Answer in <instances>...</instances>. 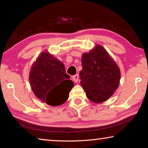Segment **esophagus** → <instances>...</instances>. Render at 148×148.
<instances>
[{
  "label": "esophagus",
  "mask_w": 148,
  "mask_h": 148,
  "mask_svg": "<svg viewBox=\"0 0 148 148\" xmlns=\"http://www.w3.org/2000/svg\"><path fill=\"white\" fill-rule=\"evenodd\" d=\"M72 77V79L74 80L75 83H77V82H78V79H79L78 74H76V75H74V76H73Z\"/></svg>",
  "instance_id": "obj_1"
}]
</instances>
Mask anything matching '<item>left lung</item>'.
<instances>
[{
  "instance_id": "obj_1",
  "label": "left lung",
  "mask_w": 148,
  "mask_h": 148,
  "mask_svg": "<svg viewBox=\"0 0 148 148\" xmlns=\"http://www.w3.org/2000/svg\"><path fill=\"white\" fill-rule=\"evenodd\" d=\"M80 84L94 103L104 102L118 88L121 72L118 65L101 45H96L82 56Z\"/></svg>"
}]
</instances>
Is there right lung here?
I'll list each match as a JSON object with an SVG mask.
<instances>
[{"label": "right lung", "instance_id": "add662e5", "mask_svg": "<svg viewBox=\"0 0 148 148\" xmlns=\"http://www.w3.org/2000/svg\"><path fill=\"white\" fill-rule=\"evenodd\" d=\"M69 79L64 64L47 51L37 57L29 73L30 85L35 96L52 106L67 101L74 85Z\"/></svg>", "mask_w": 148, "mask_h": 148}]
</instances>
